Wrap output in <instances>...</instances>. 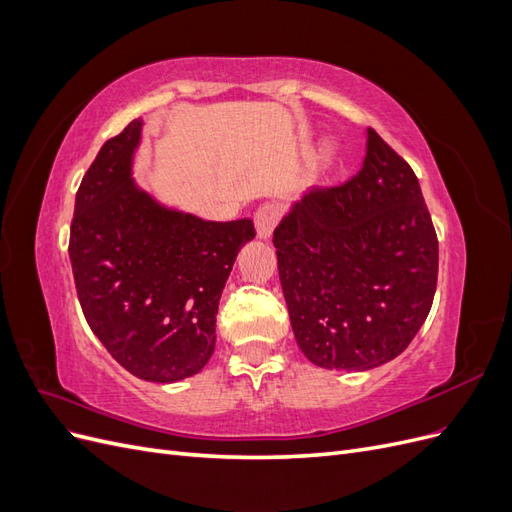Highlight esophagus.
Returning <instances> with one entry per match:
<instances>
[{
	"instance_id": "34e87169",
	"label": "esophagus",
	"mask_w": 512,
	"mask_h": 512,
	"mask_svg": "<svg viewBox=\"0 0 512 512\" xmlns=\"http://www.w3.org/2000/svg\"><path fill=\"white\" fill-rule=\"evenodd\" d=\"M277 222H280V207L277 205L267 203L254 213V224H256V232L260 239H269Z\"/></svg>"
}]
</instances>
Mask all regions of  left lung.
I'll list each match as a JSON object with an SVG mask.
<instances>
[{
    "label": "left lung",
    "mask_w": 512,
    "mask_h": 512,
    "mask_svg": "<svg viewBox=\"0 0 512 512\" xmlns=\"http://www.w3.org/2000/svg\"><path fill=\"white\" fill-rule=\"evenodd\" d=\"M297 344L324 369L393 361L423 327L438 237L410 164L367 130L363 168L309 190L273 232Z\"/></svg>",
    "instance_id": "obj_1"
}]
</instances>
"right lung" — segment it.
Instances as JSON below:
<instances>
[{
	"label": "right lung",
	"instance_id": "right-lung-1",
	"mask_svg": "<svg viewBox=\"0 0 512 512\" xmlns=\"http://www.w3.org/2000/svg\"><path fill=\"white\" fill-rule=\"evenodd\" d=\"M143 121L108 138L76 192L70 262L85 320L113 359L149 382L198 374L252 220L205 222L158 205L132 181Z\"/></svg>",
	"mask_w": 512,
	"mask_h": 512
}]
</instances>
